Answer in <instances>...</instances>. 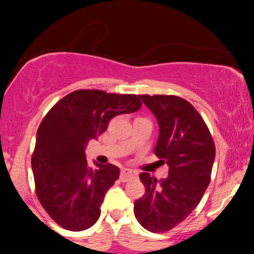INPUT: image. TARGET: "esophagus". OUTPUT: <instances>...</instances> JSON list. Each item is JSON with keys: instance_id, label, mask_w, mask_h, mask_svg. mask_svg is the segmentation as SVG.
Segmentation results:
<instances>
[{"instance_id": "esophagus-1", "label": "esophagus", "mask_w": 254, "mask_h": 254, "mask_svg": "<svg viewBox=\"0 0 254 254\" xmlns=\"http://www.w3.org/2000/svg\"><path fill=\"white\" fill-rule=\"evenodd\" d=\"M137 176V174L132 170H129V168H124L121 172V180L122 182H129V180L133 179Z\"/></svg>"}]
</instances>
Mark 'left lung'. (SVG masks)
<instances>
[{
    "label": "left lung",
    "instance_id": "1",
    "mask_svg": "<svg viewBox=\"0 0 254 254\" xmlns=\"http://www.w3.org/2000/svg\"><path fill=\"white\" fill-rule=\"evenodd\" d=\"M154 113L160 132L155 155L168 165V177L139 174L145 193L133 204L135 216L151 233H164L196 209L210 183L215 143L199 113L176 95H139Z\"/></svg>",
    "mask_w": 254,
    "mask_h": 254
}]
</instances>
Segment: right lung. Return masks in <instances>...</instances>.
I'll return each mask as SVG.
<instances>
[{
  "mask_svg": "<svg viewBox=\"0 0 254 254\" xmlns=\"http://www.w3.org/2000/svg\"><path fill=\"white\" fill-rule=\"evenodd\" d=\"M139 95L80 89L61 99L44 117L32 154L36 193L45 211L64 229H88L100 216L105 193L119 178L115 165H87L89 139L110 119L141 109Z\"/></svg>",
  "mask_w": 254,
  "mask_h": 254,
  "instance_id": "right-lung-1",
  "label": "right lung"
}]
</instances>
